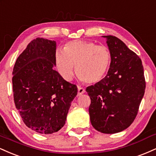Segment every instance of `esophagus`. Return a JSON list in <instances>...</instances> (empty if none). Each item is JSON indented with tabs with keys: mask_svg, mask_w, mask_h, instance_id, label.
Segmentation results:
<instances>
[{
	"mask_svg": "<svg viewBox=\"0 0 156 156\" xmlns=\"http://www.w3.org/2000/svg\"><path fill=\"white\" fill-rule=\"evenodd\" d=\"M85 92V89H84L83 87H80V86H79V87H78V96H80V95L83 94V93Z\"/></svg>",
	"mask_w": 156,
	"mask_h": 156,
	"instance_id": "obj_1",
	"label": "esophagus"
}]
</instances>
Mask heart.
<instances>
[{
    "label": "heart",
    "instance_id": "b5f03b06",
    "mask_svg": "<svg viewBox=\"0 0 156 156\" xmlns=\"http://www.w3.org/2000/svg\"><path fill=\"white\" fill-rule=\"evenodd\" d=\"M55 60L58 72L66 81L72 80L76 67L80 80L96 84L101 81L109 71L112 55L106 46L78 40L67 43L63 51L57 49Z\"/></svg>",
    "mask_w": 156,
    "mask_h": 156
}]
</instances>
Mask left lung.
Wrapping results in <instances>:
<instances>
[{
  "instance_id": "1",
  "label": "left lung",
  "mask_w": 156,
  "mask_h": 156,
  "mask_svg": "<svg viewBox=\"0 0 156 156\" xmlns=\"http://www.w3.org/2000/svg\"><path fill=\"white\" fill-rule=\"evenodd\" d=\"M112 55L110 67L101 81L86 88L91 100L90 122L104 133L129 127L138 113L145 90L142 60L118 38L103 36Z\"/></svg>"
}]
</instances>
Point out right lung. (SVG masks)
<instances>
[{
    "mask_svg": "<svg viewBox=\"0 0 156 156\" xmlns=\"http://www.w3.org/2000/svg\"><path fill=\"white\" fill-rule=\"evenodd\" d=\"M56 42L43 38L31 41L13 69L14 101L24 123L42 134L63 127L77 87L66 81L55 66Z\"/></svg>",
    "mask_w": 156,
    "mask_h": 156,
    "instance_id": "obj_1",
    "label": "right lung"
}]
</instances>
